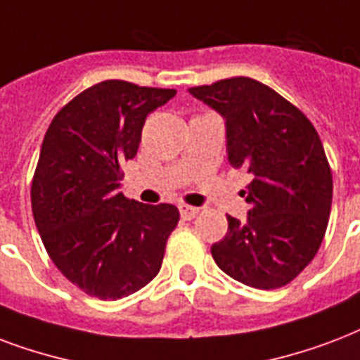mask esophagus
<instances>
[{"label": "esophagus", "instance_id": "34e87169", "mask_svg": "<svg viewBox=\"0 0 360 360\" xmlns=\"http://www.w3.org/2000/svg\"><path fill=\"white\" fill-rule=\"evenodd\" d=\"M198 207H192V205H186V204H181L179 205V213L181 217L185 219V221H191V219H194V217L198 215Z\"/></svg>", "mask_w": 360, "mask_h": 360}]
</instances>
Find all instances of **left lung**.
Returning a JSON list of instances; mask_svg holds the SVG:
<instances>
[{
  "instance_id": "obj_1",
  "label": "left lung",
  "mask_w": 360,
  "mask_h": 360,
  "mask_svg": "<svg viewBox=\"0 0 360 360\" xmlns=\"http://www.w3.org/2000/svg\"><path fill=\"white\" fill-rule=\"evenodd\" d=\"M226 120L230 166L251 174L247 221L229 219L211 245L217 266L255 289H279L314 260L325 238L333 174L319 134L298 107L249 77L188 89Z\"/></svg>"
}]
</instances>
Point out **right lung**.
Returning a JSON list of instances; mask_svg holds the SVG:
<instances>
[{
    "label": "right lung",
    "instance_id": "add662e5",
    "mask_svg": "<svg viewBox=\"0 0 360 360\" xmlns=\"http://www.w3.org/2000/svg\"><path fill=\"white\" fill-rule=\"evenodd\" d=\"M175 92L98 82L65 103L46 130L32 181L35 226L56 268L86 295L119 300L160 271L179 210L139 204L119 188L147 115Z\"/></svg>",
    "mask_w": 360,
    "mask_h": 360
}]
</instances>
